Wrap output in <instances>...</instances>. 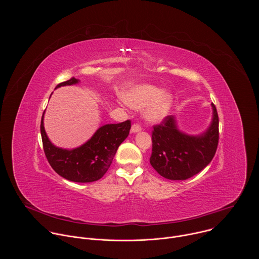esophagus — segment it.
Returning <instances> with one entry per match:
<instances>
[{
  "mask_svg": "<svg viewBox=\"0 0 259 259\" xmlns=\"http://www.w3.org/2000/svg\"><path fill=\"white\" fill-rule=\"evenodd\" d=\"M140 130H141V126H140L139 124H137V123L133 124L132 127H131V133H137V132H139Z\"/></svg>",
  "mask_w": 259,
  "mask_h": 259,
  "instance_id": "obj_1",
  "label": "esophagus"
}]
</instances>
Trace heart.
<instances>
[{
    "instance_id": "1",
    "label": "heart",
    "mask_w": 259,
    "mask_h": 259,
    "mask_svg": "<svg viewBox=\"0 0 259 259\" xmlns=\"http://www.w3.org/2000/svg\"><path fill=\"white\" fill-rule=\"evenodd\" d=\"M125 99L133 108H145L144 118L150 123L162 122L169 115L173 103L171 93L149 84L131 88L126 93Z\"/></svg>"
}]
</instances>
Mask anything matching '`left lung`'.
Here are the masks:
<instances>
[{
	"mask_svg": "<svg viewBox=\"0 0 259 259\" xmlns=\"http://www.w3.org/2000/svg\"><path fill=\"white\" fill-rule=\"evenodd\" d=\"M213 116L209 128L200 135H189L177 128L174 116L154 126L153 168L170 180H186L202 171L213 159L219 139L218 115L212 103Z\"/></svg>",
	"mask_w": 259,
	"mask_h": 259,
	"instance_id": "left-lung-1",
	"label": "left lung"
}]
</instances>
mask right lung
<instances>
[{"mask_svg":"<svg viewBox=\"0 0 259 259\" xmlns=\"http://www.w3.org/2000/svg\"><path fill=\"white\" fill-rule=\"evenodd\" d=\"M79 80L71 78L56 86L75 85ZM44 114L41 121V135L46 158L53 170L73 182H92L100 179L108 170L120 144L127 138L131 121L101 126L84 144L72 150L55 146L44 128Z\"/></svg>","mask_w":259,"mask_h":259,"instance_id":"right-lung-1","label":"right lung"}]
</instances>
